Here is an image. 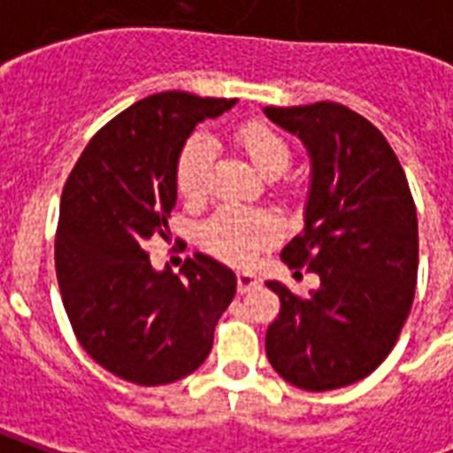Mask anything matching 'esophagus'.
I'll return each instance as SVG.
<instances>
[{"instance_id": "esophagus-1", "label": "esophagus", "mask_w": 453, "mask_h": 453, "mask_svg": "<svg viewBox=\"0 0 453 453\" xmlns=\"http://www.w3.org/2000/svg\"><path fill=\"white\" fill-rule=\"evenodd\" d=\"M258 284H261V280H258L254 273H237V291H240V294L254 291Z\"/></svg>"}]
</instances>
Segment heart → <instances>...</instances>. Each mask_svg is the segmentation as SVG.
Wrapping results in <instances>:
<instances>
[{"label":"heart","mask_w":453,"mask_h":453,"mask_svg":"<svg viewBox=\"0 0 453 453\" xmlns=\"http://www.w3.org/2000/svg\"><path fill=\"white\" fill-rule=\"evenodd\" d=\"M237 148L249 157L254 169L265 178L282 176L291 164V148L277 131L265 124H247L237 131ZM213 143L206 134L185 141L176 164V188L188 199H202L209 188ZM280 237L277 220L265 211L242 206H220L199 230L202 247L220 261L247 265Z\"/></svg>","instance_id":"b5f03b06"}]
</instances>
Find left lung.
Returning <instances> with one entry per match:
<instances>
[{"label": "left lung", "instance_id": "obj_1", "mask_svg": "<svg viewBox=\"0 0 453 453\" xmlns=\"http://www.w3.org/2000/svg\"><path fill=\"white\" fill-rule=\"evenodd\" d=\"M265 115L296 134L312 159L305 227L282 258L319 275L310 296L268 282L282 305L265 352L301 390L352 386L390 355L414 303V197L386 136L355 110L322 101L265 108Z\"/></svg>", "mask_w": 453, "mask_h": 453}]
</instances>
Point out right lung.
<instances>
[{"label":"right lung","instance_id":"right-lung-1","mask_svg":"<svg viewBox=\"0 0 453 453\" xmlns=\"http://www.w3.org/2000/svg\"><path fill=\"white\" fill-rule=\"evenodd\" d=\"M233 98L164 91L96 134L63 188L56 277L67 319L96 365L136 386H166L202 366L234 296L233 270L206 254L180 275L152 268L145 242L166 237L183 143Z\"/></svg>","mask_w":453,"mask_h":453}]
</instances>
